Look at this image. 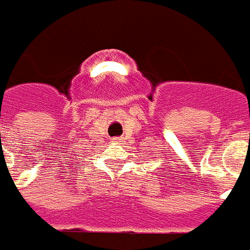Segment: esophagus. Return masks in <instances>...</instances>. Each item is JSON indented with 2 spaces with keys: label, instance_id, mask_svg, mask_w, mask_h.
Instances as JSON below:
<instances>
[{
  "label": "esophagus",
  "instance_id": "obj_1",
  "mask_svg": "<svg viewBox=\"0 0 250 250\" xmlns=\"http://www.w3.org/2000/svg\"><path fill=\"white\" fill-rule=\"evenodd\" d=\"M122 138H114V142H122Z\"/></svg>",
  "mask_w": 250,
  "mask_h": 250
}]
</instances>
